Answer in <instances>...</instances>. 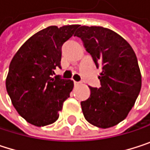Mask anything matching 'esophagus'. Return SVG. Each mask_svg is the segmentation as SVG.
<instances>
[{
    "mask_svg": "<svg viewBox=\"0 0 150 150\" xmlns=\"http://www.w3.org/2000/svg\"><path fill=\"white\" fill-rule=\"evenodd\" d=\"M80 84H82L81 82H74V85H80Z\"/></svg>",
    "mask_w": 150,
    "mask_h": 150,
    "instance_id": "esophagus-1",
    "label": "esophagus"
}]
</instances>
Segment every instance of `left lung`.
<instances>
[{
	"mask_svg": "<svg viewBox=\"0 0 150 150\" xmlns=\"http://www.w3.org/2000/svg\"><path fill=\"white\" fill-rule=\"evenodd\" d=\"M74 36L83 40L97 67L102 69L101 86H89L91 95L81 102L84 118L100 128L114 127L127 118L142 88L135 52L120 35L101 26H81Z\"/></svg>",
	"mask_w": 150,
	"mask_h": 150,
	"instance_id": "8db88e82",
	"label": "left lung"
}]
</instances>
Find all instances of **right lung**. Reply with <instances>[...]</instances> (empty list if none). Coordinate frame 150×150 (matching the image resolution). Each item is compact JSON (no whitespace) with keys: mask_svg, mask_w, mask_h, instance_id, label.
Segmentation results:
<instances>
[{"mask_svg":"<svg viewBox=\"0 0 150 150\" xmlns=\"http://www.w3.org/2000/svg\"><path fill=\"white\" fill-rule=\"evenodd\" d=\"M78 27L49 26L39 30L23 43L10 62L8 94L18 114L33 126L54 123L69 98L74 82L52 76L60 67L62 45Z\"/></svg>","mask_w":150,"mask_h":150,"instance_id":"add662e5","label":"right lung"}]
</instances>
